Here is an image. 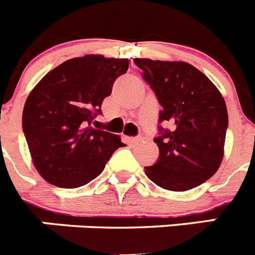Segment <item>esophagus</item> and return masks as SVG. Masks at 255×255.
<instances>
[{"mask_svg": "<svg viewBox=\"0 0 255 255\" xmlns=\"http://www.w3.org/2000/svg\"><path fill=\"white\" fill-rule=\"evenodd\" d=\"M126 140H128L130 145H134V144H138L140 141V138L139 136H130V138H126Z\"/></svg>", "mask_w": 255, "mask_h": 255, "instance_id": "34e87169", "label": "esophagus"}]
</instances>
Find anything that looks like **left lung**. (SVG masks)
<instances>
[{"label": "left lung", "mask_w": 255, "mask_h": 255, "mask_svg": "<svg viewBox=\"0 0 255 255\" xmlns=\"http://www.w3.org/2000/svg\"><path fill=\"white\" fill-rule=\"evenodd\" d=\"M143 79L162 106L154 139L159 158L145 168L155 185L185 191L211 179L224 158L229 116L216 85L193 65L182 61L135 58Z\"/></svg>", "instance_id": "obj_1"}]
</instances>
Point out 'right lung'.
Wrapping results in <instances>:
<instances>
[{"label":"right lung","mask_w":255,"mask_h":255,"mask_svg":"<svg viewBox=\"0 0 255 255\" xmlns=\"http://www.w3.org/2000/svg\"><path fill=\"white\" fill-rule=\"evenodd\" d=\"M129 69L128 58L87 55L46 74L26 98L22 131L39 175L58 188H79L96 179L124 143L92 128L112 85Z\"/></svg>","instance_id":"obj_1"}]
</instances>
